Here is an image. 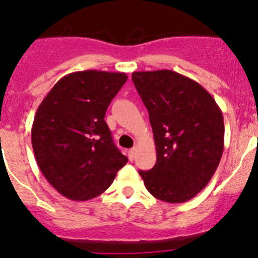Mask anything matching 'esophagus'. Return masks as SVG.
<instances>
[{
	"label": "esophagus",
	"instance_id": "34e87169",
	"mask_svg": "<svg viewBox=\"0 0 258 258\" xmlns=\"http://www.w3.org/2000/svg\"><path fill=\"white\" fill-rule=\"evenodd\" d=\"M127 154H128V159L132 162V160H134V158H135V155H136V149H135V148L130 149L128 153H127Z\"/></svg>",
	"mask_w": 258,
	"mask_h": 258
}]
</instances>
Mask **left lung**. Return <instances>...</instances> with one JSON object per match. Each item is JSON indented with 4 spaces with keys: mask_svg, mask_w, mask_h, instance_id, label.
I'll return each mask as SVG.
<instances>
[{
    "mask_svg": "<svg viewBox=\"0 0 258 258\" xmlns=\"http://www.w3.org/2000/svg\"><path fill=\"white\" fill-rule=\"evenodd\" d=\"M149 112L156 148L153 169L139 170L146 189L169 204L205 188L224 150V119L208 90L170 70L132 74Z\"/></svg>",
    "mask_w": 258,
    "mask_h": 258,
    "instance_id": "left-lung-1",
    "label": "left lung"
}]
</instances>
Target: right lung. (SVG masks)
<instances>
[{
	"label": "right lung",
	"instance_id": "obj_1",
	"mask_svg": "<svg viewBox=\"0 0 258 258\" xmlns=\"http://www.w3.org/2000/svg\"><path fill=\"white\" fill-rule=\"evenodd\" d=\"M127 81L123 72L88 70L66 75L38 107L31 145L45 179L62 196H99L127 163L112 140L104 115Z\"/></svg>",
	"mask_w": 258,
	"mask_h": 258
}]
</instances>
